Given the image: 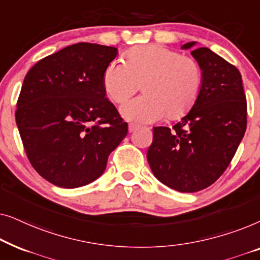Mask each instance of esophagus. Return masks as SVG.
I'll list each match as a JSON object with an SVG mask.
<instances>
[{
    "mask_svg": "<svg viewBox=\"0 0 260 260\" xmlns=\"http://www.w3.org/2000/svg\"><path fill=\"white\" fill-rule=\"evenodd\" d=\"M137 129H138V125H136V124H133V123L129 124V131H130V133H134V131L137 130Z\"/></svg>",
    "mask_w": 260,
    "mask_h": 260,
    "instance_id": "esophagus-1",
    "label": "esophagus"
}]
</instances>
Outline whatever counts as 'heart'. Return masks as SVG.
<instances>
[{
    "mask_svg": "<svg viewBox=\"0 0 260 260\" xmlns=\"http://www.w3.org/2000/svg\"><path fill=\"white\" fill-rule=\"evenodd\" d=\"M204 74L197 59L161 45L131 48L123 60H113L103 74V87L115 103H123L142 84L143 95L126 102L120 112L137 123L180 119L200 95Z\"/></svg>",
    "mask_w": 260,
    "mask_h": 260,
    "instance_id": "b5f03b06",
    "label": "heart"
}]
</instances>
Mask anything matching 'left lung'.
Instances as JSON below:
<instances>
[{
    "instance_id": "1",
    "label": "left lung",
    "mask_w": 260,
    "mask_h": 260,
    "mask_svg": "<svg viewBox=\"0 0 260 260\" xmlns=\"http://www.w3.org/2000/svg\"><path fill=\"white\" fill-rule=\"evenodd\" d=\"M195 46L188 42L182 49ZM204 80L193 109L173 126H155L147 158L156 179L182 193L215 182L232 161L247 125L239 70L207 47L191 51Z\"/></svg>"
}]
</instances>
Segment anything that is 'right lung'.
Masks as SVG:
<instances>
[{
  "label": "right lung",
  "mask_w": 260,
  "mask_h": 260,
  "mask_svg": "<svg viewBox=\"0 0 260 260\" xmlns=\"http://www.w3.org/2000/svg\"><path fill=\"white\" fill-rule=\"evenodd\" d=\"M115 47L79 42L38 61L24 77L15 119L33 168L62 188L88 184L127 134L105 97L103 74Z\"/></svg>",
  "instance_id": "1"
}]
</instances>
